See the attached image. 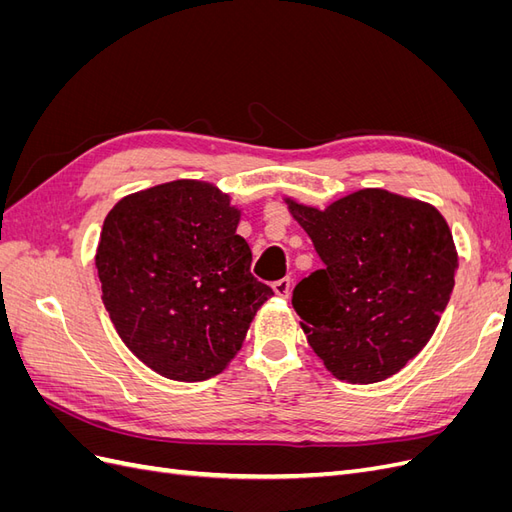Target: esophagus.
I'll use <instances>...</instances> for the list:
<instances>
[{"label":"esophagus","instance_id":"esophagus-1","mask_svg":"<svg viewBox=\"0 0 512 512\" xmlns=\"http://www.w3.org/2000/svg\"><path fill=\"white\" fill-rule=\"evenodd\" d=\"M290 288H292V282L288 280V277H284V280H277V282H273V292L277 294V297H288L290 294Z\"/></svg>","mask_w":512,"mask_h":512}]
</instances>
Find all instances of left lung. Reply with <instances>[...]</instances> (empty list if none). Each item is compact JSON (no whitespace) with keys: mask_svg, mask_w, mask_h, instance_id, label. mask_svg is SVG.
<instances>
[{"mask_svg":"<svg viewBox=\"0 0 512 512\" xmlns=\"http://www.w3.org/2000/svg\"><path fill=\"white\" fill-rule=\"evenodd\" d=\"M322 269L292 290L307 342L339 380L391 378L423 350L455 286L457 252L436 207L361 190L324 211L288 200Z\"/></svg>","mask_w":512,"mask_h":512,"instance_id":"8db88e82","label":"left lung"}]
</instances>
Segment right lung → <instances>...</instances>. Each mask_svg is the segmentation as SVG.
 Segmentation results:
<instances>
[{
  "label": "right lung",
  "instance_id": "1",
  "mask_svg": "<svg viewBox=\"0 0 512 512\" xmlns=\"http://www.w3.org/2000/svg\"><path fill=\"white\" fill-rule=\"evenodd\" d=\"M239 211L203 181H170L121 198L96 254L102 301L147 367L179 382L218 376L273 290L250 273Z\"/></svg>",
  "mask_w": 512,
  "mask_h": 512
}]
</instances>
